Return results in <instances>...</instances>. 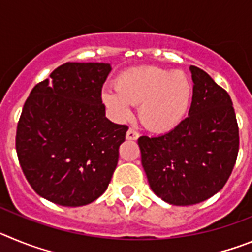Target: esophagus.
<instances>
[{
    "mask_svg": "<svg viewBox=\"0 0 252 252\" xmlns=\"http://www.w3.org/2000/svg\"><path fill=\"white\" fill-rule=\"evenodd\" d=\"M139 132L137 131H135L133 128H128V131L126 132V139L127 140H137L139 139Z\"/></svg>",
    "mask_w": 252,
    "mask_h": 252,
    "instance_id": "obj_1",
    "label": "esophagus"
}]
</instances>
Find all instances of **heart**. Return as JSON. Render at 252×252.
Masks as SVG:
<instances>
[{"mask_svg":"<svg viewBox=\"0 0 252 252\" xmlns=\"http://www.w3.org/2000/svg\"><path fill=\"white\" fill-rule=\"evenodd\" d=\"M116 91L104 90L102 101L113 117L126 121L132 115L131 104H140V119L155 132L178 127L190 107L193 87L183 72L159 66H139L121 73Z\"/></svg>","mask_w":252,"mask_h":252,"instance_id":"b5f03b06","label":"heart"}]
</instances>
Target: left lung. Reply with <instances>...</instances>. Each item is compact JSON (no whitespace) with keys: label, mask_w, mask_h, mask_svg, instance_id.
Segmentation results:
<instances>
[{"label":"left lung","mask_w":252,"mask_h":252,"mask_svg":"<svg viewBox=\"0 0 252 252\" xmlns=\"http://www.w3.org/2000/svg\"><path fill=\"white\" fill-rule=\"evenodd\" d=\"M188 117L157 137L141 136V164L153 192L173 206L206 201L223 188L239 153V126L228 93L190 65Z\"/></svg>","instance_id":"obj_1"}]
</instances>
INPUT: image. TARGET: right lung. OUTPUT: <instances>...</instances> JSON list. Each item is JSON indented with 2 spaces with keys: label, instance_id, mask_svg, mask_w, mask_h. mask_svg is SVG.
Wrapping results in <instances>:
<instances>
[{
  "label": "right lung",
  "instance_id": "1",
  "mask_svg": "<svg viewBox=\"0 0 252 252\" xmlns=\"http://www.w3.org/2000/svg\"><path fill=\"white\" fill-rule=\"evenodd\" d=\"M111 69L68 62L37 83L24 104L17 158L32 189L53 203L86 206L110 184L128 130L106 117L101 93Z\"/></svg>",
  "mask_w": 252,
  "mask_h": 252
}]
</instances>
